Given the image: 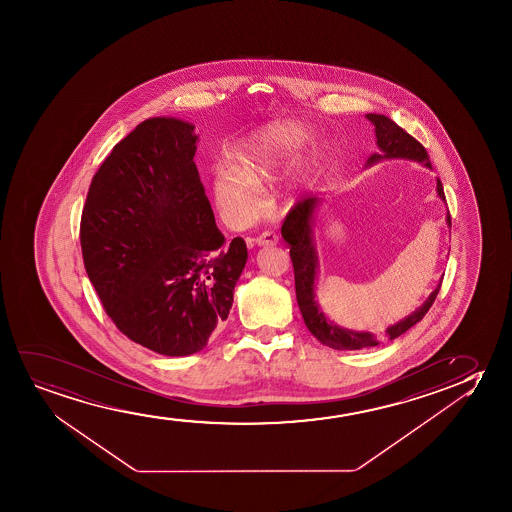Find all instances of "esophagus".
Returning <instances> with one entry per match:
<instances>
[{"instance_id":"obj_1","label":"esophagus","mask_w":512,"mask_h":512,"mask_svg":"<svg viewBox=\"0 0 512 512\" xmlns=\"http://www.w3.org/2000/svg\"><path fill=\"white\" fill-rule=\"evenodd\" d=\"M253 243L257 246H273L278 243V236L273 231L262 232L260 236L253 239Z\"/></svg>"}]
</instances>
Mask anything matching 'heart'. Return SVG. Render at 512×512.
Returning <instances> with one entry per match:
<instances>
[{"label": "heart", "mask_w": 512, "mask_h": 512, "mask_svg": "<svg viewBox=\"0 0 512 512\" xmlns=\"http://www.w3.org/2000/svg\"><path fill=\"white\" fill-rule=\"evenodd\" d=\"M313 140L299 120H280L250 134L234 154V166L213 175V199L225 222L243 225L259 208L255 187L271 182L285 164L294 161Z\"/></svg>", "instance_id": "b5f03b06"}]
</instances>
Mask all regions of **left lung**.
I'll return each mask as SVG.
<instances>
[{
	"mask_svg": "<svg viewBox=\"0 0 512 512\" xmlns=\"http://www.w3.org/2000/svg\"><path fill=\"white\" fill-rule=\"evenodd\" d=\"M365 117L371 120L374 126L376 145L379 148V154H372L365 162L367 168L386 159H406V161L420 162L425 168H432V164L428 161L427 150L421 147L420 141L414 140L411 134H407L392 119L379 113H367ZM437 196L441 197V201H446L439 178H437ZM320 204L322 199L315 196H309L302 203L295 204L294 210L288 213L287 220L281 227V236L290 248V259L294 264L295 295H297V304L301 309L306 327L320 343L334 350H364L369 346H378L381 341L397 339L427 315L428 309L434 304L435 297L439 294L441 283L432 294L428 295L427 301L423 302L420 308L390 325L379 336L367 330L348 329L332 322L329 316L323 313L322 306L316 299V283H318L320 266H318V250H316L313 227H315L316 211L320 208ZM446 224L451 229L449 211L446 215Z\"/></svg>",
	"mask_w": 512,
	"mask_h": 512,
	"instance_id": "1",
	"label": "left lung"
}]
</instances>
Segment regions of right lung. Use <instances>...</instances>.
<instances>
[{"label": "right lung", "mask_w": 512, "mask_h": 512, "mask_svg": "<svg viewBox=\"0 0 512 512\" xmlns=\"http://www.w3.org/2000/svg\"><path fill=\"white\" fill-rule=\"evenodd\" d=\"M196 126L152 117L113 147L80 222L85 271L117 329L166 357L203 350L229 316L248 252L225 241L194 155Z\"/></svg>", "instance_id": "obj_1"}]
</instances>
